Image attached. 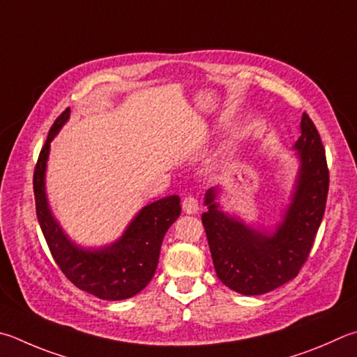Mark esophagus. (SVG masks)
Masks as SVG:
<instances>
[{
	"label": "esophagus",
	"mask_w": 357,
	"mask_h": 357,
	"mask_svg": "<svg viewBox=\"0 0 357 357\" xmlns=\"http://www.w3.org/2000/svg\"><path fill=\"white\" fill-rule=\"evenodd\" d=\"M198 209H199V204H198V199L195 197H185L183 199V211L185 213L192 215V213H197Z\"/></svg>",
	"instance_id": "obj_1"
}]
</instances>
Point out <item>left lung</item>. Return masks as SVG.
I'll use <instances>...</instances> for the list:
<instances>
[{"label":"left lung","mask_w":357,"mask_h":357,"mask_svg":"<svg viewBox=\"0 0 357 357\" xmlns=\"http://www.w3.org/2000/svg\"><path fill=\"white\" fill-rule=\"evenodd\" d=\"M300 137L291 146L298 162L289 203L273 225L250 223L220 203L223 189L211 187L201 215L213 267L226 287L264 295L298 275L312 248L326 207L329 174L325 148L312 120L303 114Z\"/></svg>","instance_id":"obj_1"}]
</instances>
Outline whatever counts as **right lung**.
I'll return each instance as SVG.
<instances>
[{
	"label": "right lung",
	"instance_id": "add662e5",
	"mask_svg": "<svg viewBox=\"0 0 357 357\" xmlns=\"http://www.w3.org/2000/svg\"><path fill=\"white\" fill-rule=\"evenodd\" d=\"M68 119L70 109L51 126L37 160L34 195L38 223L56 264L76 287L101 300H126L144 290L154 276L165 232L181 215V199L170 195L144 206L111 243L84 246L75 242L54 217L47 193L51 142Z\"/></svg>",
	"mask_w": 357,
	"mask_h": 357
}]
</instances>
